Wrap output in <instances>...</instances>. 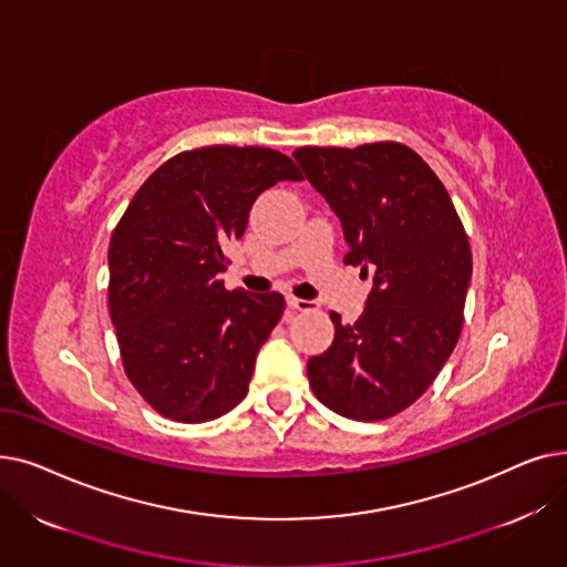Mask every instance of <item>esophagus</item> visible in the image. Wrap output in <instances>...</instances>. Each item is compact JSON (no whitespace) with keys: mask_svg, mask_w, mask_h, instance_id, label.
I'll list each match as a JSON object with an SVG mask.
<instances>
[{"mask_svg":"<svg viewBox=\"0 0 567 567\" xmlns=\"http://www.w3.org/2000/svg\"><path fill=\"white\" fill-rule=\"evenodd\" d=\"M287 306L291 310H301V312H312V310L319 308L317 301H312V299H296V296H287Z\"/></svg>","mask_w":567,"mask_h":567,"instance_id":"obj_1","label":"esophagus"}]
</instances>
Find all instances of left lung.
I'll use <instances>...</instances> for the list:
<instances>
[{
  "label": "left lung",
  "mask_w": 567,
  "mask_h": 567,
  "mask_svg": "<svg viewBox=\"0 0 567 567\" xmlns=\"http://www.w3.org/2000/svg\"><path fill=\"white\" fill-rule=\"evenodd\" d=\"M296 163L340 218L344 264L372 274L363 315L308 361L317 400L344 419H391L419 400L460 340L471 248L451 195L398 142L301 146Z\"/></svg>",
  "instance_id": "left-lung-1"
}]
</instances>
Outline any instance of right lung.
<instances>
[{"label": "right lung", "instance_id": "obj_1", "mask_svg": "<svg viewBox=\"0 0 567 567\" xmlns=\"http://www.w3.org/2000/svg\"><path fill=\"white\" fill-rule=\"evenodd\" d=\"M303 182L266 146H204L163 163L128 204L107 252L110 317L131 383L165 419L206 423L248 393L282 293L227 291L225 248L255 199Z\"/></svg>", "mask_w": 567, "mask_h": 567}]
</instances>
